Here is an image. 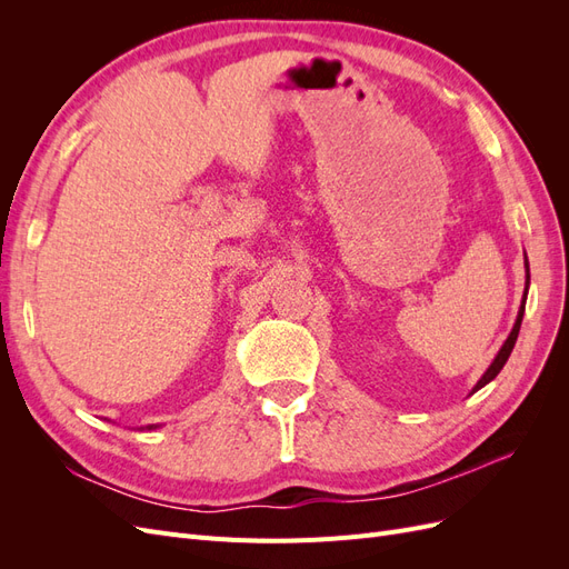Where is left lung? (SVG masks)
Segmentation results:
<instances>
[{
  "label": "left lung",
  "instance_id": "left-lung-1",
  "mask_svg": "<svg viewBox=\"0 0 569 569\" xmlns=\"http://www.w3.org/2000/svg\"><path fill=\"white\" fill-rule=\"evenodd\" d=\"M527 287H529V263H527ZM525 299H527V289H525ZM522 316H525V301H522V306H520V313H518V320H515V327H512V332H510V337L506 339V343H503V349L498 351V356L493 358V363L489 366V370L481 375V380L477 382V387H475V391L477 389H481L485 385H489L493 377L503 370V366H506V360L510 358V351H512V347H515V341H518V335H520V325H522Z\"/></svg>",
  "mask_w": 569,
  "mask_h": 569
}]
</instances>
